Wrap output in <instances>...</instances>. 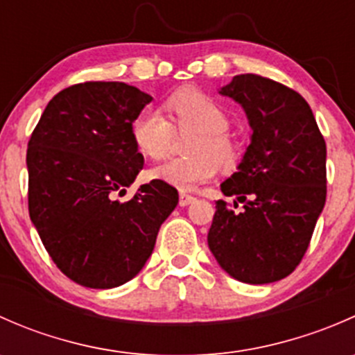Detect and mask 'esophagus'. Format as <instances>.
Here are the masks:
<instances>
[{"label":"esophagus","mask_w":355,"mask_h":355,"mask_svg":"<svg viewBox=\"0 0 355 355\" xmlns=\"http://www.w3.org/2000/svg\"><path fill=\"white\" fill-rule=\"evenodd\" d=\"M196 200V198L194 196H189V194H185V192H182L180 194V199H178V204H180L182 207L184 206H189V204H192Z\"/></svg>","instance_id":"obj_1"}]
</instances>
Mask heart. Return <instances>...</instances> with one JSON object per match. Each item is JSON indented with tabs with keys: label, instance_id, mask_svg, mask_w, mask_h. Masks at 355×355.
Instances as JSON below:
<instances>
[{
	"label": "heart",
	"instance_id": "1",
	"mask_svg": "<svg viewBox=\"0 0 355 355\" xmlns=\"http://www.w3.org/2000/svg\"><path fill=\"white\" fill-rule=\"evenodd\" d=\"M163 108L170 121L153 106L139 111L132 123L135 146L144 156L161 159L170 151L175 130L192 132L185 144L189 156L157 164L149 173L151 178L178 191H192L216 175L218 163L234 166L239 156L237 141L228 132L230 114L220 101L206 92L184 89L168 96Z\"/></svg>",
	"mask_w": 355,
	"mask_h": 355
}]
</instances>
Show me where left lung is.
I'll return each mask as SVG.
<instances>
[{"label":"left lung","instance_id":"8db88e82","mask_svg":"<svg viewBox=\"0 0 355 355\" xmlns=\"http://www.w3.org/2000/svg\"><path fill=\"white\" fill-rule=\"evenodd\" d=\"M242 106L252 135L237 171L221 184L207 245L235 280L263 285L302 261L327 200V144L306 99L284 84L244 73L221 87Z\"/></svg>","mask_w":355,"mask_h":355}]
</instances>
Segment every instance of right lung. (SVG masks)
I'll return each mask as SVG.
<instances>
[{"label": "right lung", "mask_w": 355, "mask_h": 355, "mask_svg": "<svg viewBox=\"0 0 355 355\" xmlns=\"http://www.w3.org/2000/svg\"><path fill=\"white\" fill-rule=\"evenodd\" d=\"M153 101L123 82H84L46 106L27 148L28 214L46 250L75 284L113 288L144 268L161 223L178 204L153 180L127 202L144 156L132 123Z\"/></svg>", "instance_id": "right-lung-1"}]
</instances>
